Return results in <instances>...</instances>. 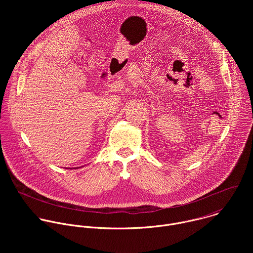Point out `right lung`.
<instances>
[{"label":"right lung","instance_id":"right-lung-1","mask_svg":"<svg viewBox=\"0 0 253 253\" xmlns=\"http://www.w3.org/2000/svg\"><path fill=\"white\" fill-rule=\"evenodd\" d=\"M80 167H83V166H80ZM80 167H65L67 169H76V168H80Z\"/></svg>","mask_w":253,"mask_h":253}]
</instances>
